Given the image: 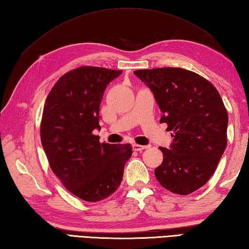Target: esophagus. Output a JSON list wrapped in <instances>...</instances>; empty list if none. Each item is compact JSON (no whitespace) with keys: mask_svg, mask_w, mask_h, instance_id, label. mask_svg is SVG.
Here are the masks:
<instances>
[{"mask_svg":"<svg viewBox=\"0 0 249 249\" xmlns=\"http://www.w3.org/2000/svg\"><path fill=\"white\" fill-rule=\"evenodd\" d=\"M147 148H148V145H141V144H137V143L133 144L134 151H142V150L147 149Z\"/></svg>","mask_w":249,"mask_h":249,"instance_id":"obj_1","label":"esophagus"}]
</instances>
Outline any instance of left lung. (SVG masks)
<instances>
[{"label": "left lung", "instance_id": "1", "mask_svg": "<svg viewBox=\"0 0 249 249\" xmlns=\"http://www.w3.org/2000/svg\"><path fill=\"white\" fill-rule=\"evenodd\" d=\"M157 100L174 137L170 148H160L163 162L155 177L168 191L187 196L213 176L227 147L228 112L211 82L181 68L136 70Z\"/></svg>", "mask_w": 249, "mask_h": 249}]
</instances>
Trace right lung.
<instances>
[{
    "mask_svg": "<svg viewBox=\"0 0 249 249\" xmlns=\"http://www.w3.org/2000/svg\"><path fill=\"white\" fill-rule=\"evenodd\" d=\"M121 70L80 67L62 75L44 104L41 142L50 166L67 190L86 202L113 194L123 179L131 145L99 142L105 89Z\"/></svg>",
    "mask_w": 249,
    "mask_h": 249,
    "instance_id": "obj_1",
    "label": "right lung"
}]
</instances>
